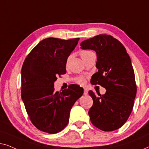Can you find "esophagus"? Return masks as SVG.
<instances>
[{
	"label": "esophagus",
	"instance_id": "esophagus-1",
	"mask_svg": "<svg viewBox=\"0 0 149 149\" xmlns=\"http://www.w3.org/2000/svg\"><path fill=\"white\" fill-rule=\"evenodd\" d=\"M88 93V91L87 89H84V95H87Z\"/></svg>",
	"mask_w": 149,
	"mask_h": 149
}]
</instances>
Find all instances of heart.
I'll use <instances>...</instances> for the list:
<instances>
[{"label":"heart","mask_w":149,"mask_h":149,"mask_svg":"<svg viewBox=\"0 0 149 149\" xmlns=\"http://www.w3.org/2000/svg\"><path fill=\"white\" fill-rule=\"evenodd\" d=\"M79 54H80V56H81V58H84L86 57L87 56L90 55V54H95V53H94L93 51H80ZM68 61H69V58H68ZM77 81L79 84H84V79L82 77H79V78H77Z\"/></svg>","instance_id":"obj_1"}]
</instances>
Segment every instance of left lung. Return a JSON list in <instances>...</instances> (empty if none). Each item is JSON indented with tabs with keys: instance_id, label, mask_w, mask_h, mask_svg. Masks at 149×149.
I'll use <instances>...</instances> for the list:
<instances>
[{
	"instance_id": "1",
	"label": "left lung",
	"mask_w": 149,
	"mask_h": 149,
	"mask_svg": "<svg viewBox=\"0 0 149 149\" xmlns=\"http://www.w3.org/2000/svg\"><path fill=\"white\" fill-rule=\"evenodd\" d=\"M81 49L95 51L97 56L91 82L106 89L104 95L89 91L93 105L88 115L93 124L102 131L119 129L132 111L136 95L135 75L125 47L110 35L100 34L81 42Z\"/></svg>"
}]
</instances>
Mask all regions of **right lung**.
<instances>
[{
    "mask_svg": "<svg viewBox=\"0 0 149 149\" xmlns=\"http://www.w3.org/2000/svg\"><path fill=\"white\" fill-rule=\"evenodd\" d=\"M79 38H48L40 42L25 59L22 68V98L31 121L40 130L55 134L69 122L70 111L84 89L70 86L54 92L58 75L66 73L68 56Z\"/></svg>",
    "mask_w": 149,
    "mask_h": 149,
    "instance_id": "obj_1",
    "label": "right lung"
}]
</instances>
